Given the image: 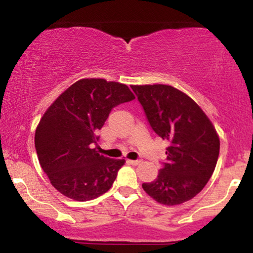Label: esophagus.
Returning <instances> with one entry per match:
<instances>
[{"instance_id": "34e87169", "label": "esophagus", "mask_w": 253, "mask_h": 253, "mask_svg": "<svg viewBox=\"0 0 253 253\" xmlns=\"http://www.w3.org/2000/svg\"><path fill=\"white\" fill-rule=\"evenodd\" d=\"M141 161H139V159H136V161H127V163H129L130 165H138L140 164Z\"/></svg>"}]
</instances>
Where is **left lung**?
Segmentation results:
<instances>
[{"label":"left lung","mask_w":253,"mask_h":253,"mask_svg":"<svg viewBox=\"0 0 253 253\" xmlns=\"http://www.w3.org/2000/svg\"><path fill=\"white\" fill-rule=\"evenodd\" d=\"M143 107L151 128L169 141L167 159L155 181L143 189L167 206L189 201L213 175L220 140L213 125L184 92L164 84L130 86Z\"/></svg>","instance_id":"obj_1"}]
</instances>
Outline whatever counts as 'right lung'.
Listing matches in <instances>:
<instances>
[{
  "mask_svg": "<svg viewBox=\"0 0 253 253\" xmlns=\"http://www.w3.org/2000/svg\"><path fill=\"white\" fill-rule=\"evenodd\" d=\"M128 86L102 78L74 83L51 104L36 130V150L51 184L66 197L89 201L112 188L124 159L92 149L96 130L119 104L134 100Z\"/></svg>",
  "mask_w": 253,
  "mask_h": 253,
  "instance_id": "add662e5",
  "label": "right lung"
}]
</instances>
